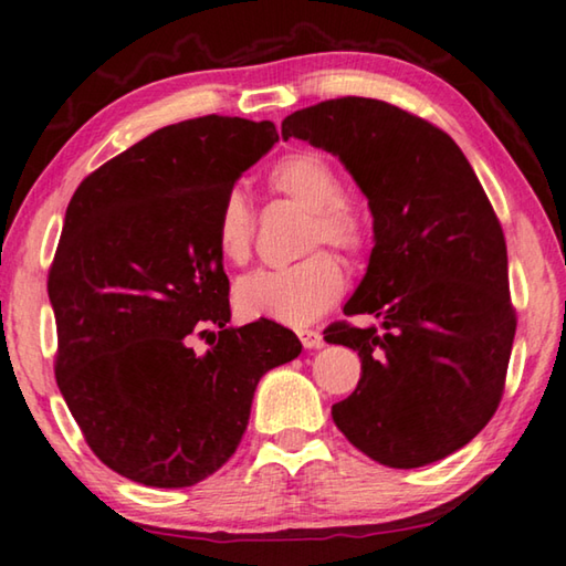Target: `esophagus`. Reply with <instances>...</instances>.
Instances as JSON below:
<instances>
[{
  "label": "esophagus",
  "mask_w": 566,
  "mask_h": 566,
  "mask_svg": "<svg viewBox=\"0 0 566 566\" xmlns=\"http://www.w3.org/2000/svg\"><path fill=\"white\" fill-rule=\"evenodd\" d=\"M298 338H301V344H303V348H308V350H316V348H323V333H318V331H311V328H301V331H298Z\"/></svg>",
  "instance_id": "34e87169"
}]
</instances>
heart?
Listing matches in <instances>:
<instances>
[{"label": "heart", "mask_w": 566, "mask_h": 566, "mask_svg": "<svg viewBox=\"0 0 566 566\" xmlns=\"http://www.w3.org/2000/svg\"><path fill=\"white\" fill-rule=\"evenodd\" d=\"M271 185L313 212L305 248L328 243L356 255L366 245V222L344 200L336 168L316 153H293L275 163ZM255 220L240 190L226 192L216 220V243L228 263H245L253 250ZM346 285L344 265L333 253L316 250L285 268H263L235 285V308L245 318H268L285 326H308L340 298Z\"/></svg>", "instance_id": "b5f03b06"}]
</instances>
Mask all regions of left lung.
<instances>
[{"label": "left lung", "instance_id": "obj_1", "mask_svg": "<svg viewBox=\"0 0 566 566\" xmlns=\"http://www.w3.org/2000/svg\"><path fill=\"white\" fill-rule=\"evenodd\" d=\"M281 133L336 155L374 216L366 275L344 313L378 326L326 331L328 344L360 356V381L333 421L384 467L447 459L494 416L514 344L492 202L447 133L381 99L318 102Z\"/></svg>", "mask_w": 566, "mask_h": 566}]
</instances>
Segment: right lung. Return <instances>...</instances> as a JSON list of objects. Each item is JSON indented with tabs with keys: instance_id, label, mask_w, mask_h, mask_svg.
<instances>
[{
	"instance_id": "add662e5",
	"label": "right lung",
	"mask_w": 566,
	"mask_h": 566,
	"mask_svg": "<svg viewBox=\"0 0 566 566\" xmlns=\"http://www.w3.org/2000/svg\"><path fill=\"white\" fill-rule=\"evenodd\" d=\"M277 143L271 119L155 129L74 190L50 268L60 394L125 479L192 486L233 457L255 386L301 354L273 321L228 328L216 243L226 192ZM206 337L198 355L189 344Z\"/></svg>"
}]
</instances>
